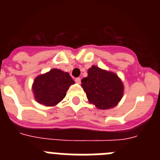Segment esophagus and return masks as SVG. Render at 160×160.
<instances>
[{
	"label": "esophagus",
	"mask_w": 160,
	"mask_h": 160,
	"mask_svg": "<svg viewBox=\"0 0 160 160\" xmlns=\"http://www.w3.org/2000/svg\"><path fill=\"white\" fill-rule=\"evenodd\" d=\"M75 82L77 83H78V84H80V82H81V80H80V77H77V78H76L75 79Z\"/></svg>",
	"instance_id": "obj_1"
}]
</instances>
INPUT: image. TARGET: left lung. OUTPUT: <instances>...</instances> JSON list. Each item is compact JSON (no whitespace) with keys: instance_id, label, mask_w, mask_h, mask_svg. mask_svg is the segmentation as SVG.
<instances>
[{"instance_id":"1","label":"left lung","mask_w":160,"mask_h":160,"mask_svg":"<svg viewBox=\"0 0 160 160\" xmlns=\"http://www.w3.org/2000/svg\"><path fill=\"white\" fill-rule=\"evenodd\" d=\"M88 74L81 80V87L90 104L102 110L115 107L124 93L123 83L118 75L96 66H92Z\"/></svg>"}]
</instances>
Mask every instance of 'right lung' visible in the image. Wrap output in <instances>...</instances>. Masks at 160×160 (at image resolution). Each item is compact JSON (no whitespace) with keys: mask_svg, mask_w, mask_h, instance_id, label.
<instances>
[{"mask_svg":"<svg viewBox=\"0 0 160 160\" xmlns=\"http://www.w3.org/2000/svg\"><path fill=\"white\" fill-rule=\"evenodd\" d=\"M73 83L75 82L68 72L52 69L34 80L32 90L35 101L48 107L56 105L65 98L69 88Z\"/></svg>","mask_w":160,"mask_h":160,"instance_id":"1","label":"right lung"}]
</instances>
